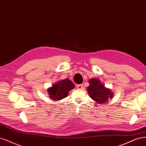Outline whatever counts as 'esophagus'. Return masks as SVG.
I'll return each mask as SVG.
<instances>
[{"label": "esophagus", "mask_w": 146, "mask_h": 146, "mask_svg": "<svg viewBox=\"0 0 146 146\" xmlns=\"http://www.w3.org/2000/svg\"><path fill=\"white\" fill-rule=\"evenodd\" d=\"M76 87L78 89H81L83 87V86H82V84H79V85L76 86Z\"/></svg>", "instance_id": "esophagus-1"}]
</instances>
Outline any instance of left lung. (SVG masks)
<instances>
[{"mask_svg": "<svg viewBox=\"0 0 146 146\" xmlns=\"http://www.w3.org/2000/svg\"><path fill=\"white\" fill-rule=\"evenodd\" d=\"M89 83L90 86L87 87L88 95L98 104H106L109 98H112L111 90L106 88L98 79L92 78L89 80Z\"/></svg>", "mask_w": 146, "mask_h": 146, "instance_id": "1", "label": "left lung"}]
</instances>
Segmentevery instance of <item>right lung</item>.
<instances>
[{
	"label": "right lung",
	"mask_w": 146,
	"mask_h": 146,
	"mask_svg": "<svg viewBox=\"0 0 146 146\" xmlns=\"http://www.w3.org/2000/svg\"><path fill=\"white\" fill-rule=\"evenodd\" d=\"M74 87V84L68 78L60 80L48 89L49 98L53 101H59L67 97L70 90Z\"/></svg>",
	"instance_id": "add662e5"
}]
</instances>
